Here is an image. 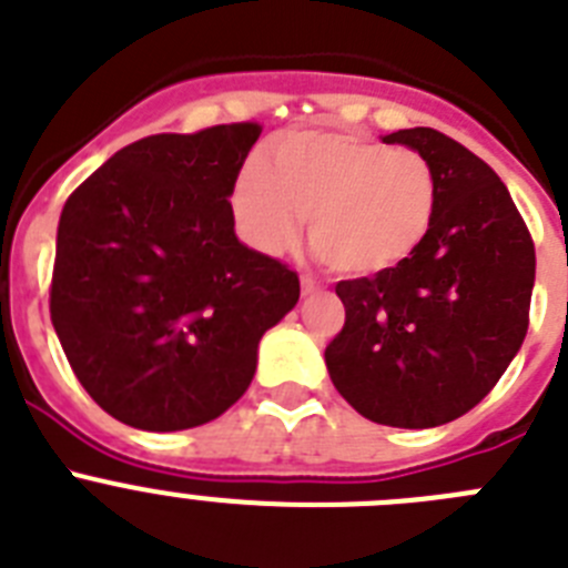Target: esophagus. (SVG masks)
Masks as SVG:
<instances>
[{
  "mask_svg": "<svg viewBox=\"0 0 568 568\" xmlns=\"http://www.w3.org/2000/svg\"><path fill=\"white\" fill-rule=\"evenodd\" d=\"M300 285H303L305 296H311V294H316V291H320V283H316L314 277H308V274H303V277H300Z\"/></svg>",
  "mask_w": 568,
  "mask_h": 568,
  "instance_id": "1",
  "label": "esophagus"
}]
</instances>
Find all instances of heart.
<instances>
[{
	"mask_svg": "<svg viewBox=\"0 0 568 568\" xmlns=\"http://www.w3.org/2000/svg\"><path fill=\"white\" fill-rule=\"evenodd\" d=\"M243 237L265 254L294 246L305 214L322 260L342 274L405 263L436 214L430 161L347 132H285L246 163L232 195Z\"/></svg>",
	"mask_w": 568,
	"mask_h": 568,
	"instance_id": "heart-1",
	"label": "heart"
}]
</instances>
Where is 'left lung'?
<instances>
[{
	"mask_svg": "<svg viewBox=\"0 0 568 568\" xmlns=\"http://www.w3.org/2000/svg\"><path fill=\"white\" fill-rule=\"evenodd\" d=\"M382 141L430 161L436 214L405 263L336 283L345 325L325 347V365L356 413L422 430L473 410L518 354L535 243L507 186L467 146L430 126Z\"/></svg>",
	"mask_w": 568,
	"mask_h": 568,
	"instance_id": "1",
	"label": "left lung"
}]
</instances>
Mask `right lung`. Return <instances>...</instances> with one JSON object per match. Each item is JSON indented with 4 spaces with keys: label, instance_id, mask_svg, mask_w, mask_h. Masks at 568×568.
<instances>
[{
    "label": "right lung",
    "instance_id": "right-lung-1",
    "mask_svg": "<svg viewBox=\"0 0 568 568\" xmlns=\"http://www.w3.org/2000/svg\"><path fill=\"white\" fill-rule=\"evenodd\" d=\"M263 126L161 132L119 150L61 209L50 320L75 379L138 430H189L254 379L300 300L288 265L243 246L232 197Z\"/></svg>",
    "mask_w": 568,
    "mask_h": 568
}]
</instances>
